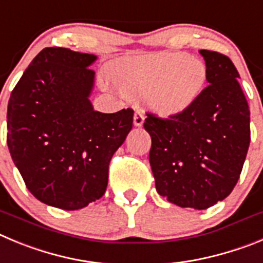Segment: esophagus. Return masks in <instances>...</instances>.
<instances>
[{"instance_id": "34e87169", "label": "esophagus", "mask_w": 263, "mask_h": 263, "mask_svg": "<svg viewBox=\"0 0 263 263\" xmlns=\"http://www.w3.org/2000/svg\"><path fill=\"white\" fill-rule=\"evenodd\" d=\"M144 123V111L143 110H136L134 115V124L136 127L143 126Z\"/></svg>"}]
</instances>
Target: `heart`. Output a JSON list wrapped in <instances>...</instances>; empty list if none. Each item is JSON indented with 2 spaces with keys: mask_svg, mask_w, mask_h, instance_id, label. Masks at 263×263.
I'll return each mask as SVG.
<instances>
[{
  "mask_svg": "<svg viewBox=\"0 0 263 263\" xmlns=\"http://www.w3.org/2000/svg\"><path fill=\"white\" fill-rule=\"evenodd\" d=\"M117 87L127 97H146L161 115L187 110L204 89L207 67L200 59L183 52L122 60L111 69Z\"/></svg>",
  "mask_w": 263,
  "mask_h": 263,
  "instance_id": "b5f03b06",
  "label": "heart"
}]
</instances>
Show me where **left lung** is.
<instances>
[{"label":"left lung","mask_w":263,"mask_h":263,"mask_svg":"<svg viewBox=\"0 0 263 263\" xmlns=\"http://www.w3.org/2000/svg\"><path fill=\"white\" fill-rule=\"evenodd\" d=\"M208 85L183 112H146L149 162L160 195L205 210L226 199L240 178L250 144V110L228 56L200 49Z\"/></svg>","instance_id":"obj_1"}]
</instances>
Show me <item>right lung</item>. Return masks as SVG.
<instances>
[{"mask_svg": "<svg viewBox=\"0 0 263 263\" xmlns=\"http://www.w3.org/2000/svg\"><path fill=\"white\" fill-rule=\"evenodd\" d=\"M97 56L47 47L11 91L8 141L28 191L74 211L105 194L108 164L134 124V110L94 111L89 96Z\"/></svg>", "mask_w": 263, "mask_h": 263, "instance_id": "right-lung-1", "label": "right lung"}]
</instances>
